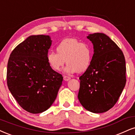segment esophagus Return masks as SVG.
Listing matches in <instances>:
<instances>
[{"mask_svg":"<svg viewBox=\"0 0 135 135\" xmlns=\"http://www.w3.org/2000/svg\"><path fill=\"white\" fill-rule=\"evenodd\" d=\"M70 79H71V78L69 77V76H64V81H69Z\"/></svg>","mask_w":135,"mask_h":135,"instance_id":"1","label":"esophagus"}]
</instances>
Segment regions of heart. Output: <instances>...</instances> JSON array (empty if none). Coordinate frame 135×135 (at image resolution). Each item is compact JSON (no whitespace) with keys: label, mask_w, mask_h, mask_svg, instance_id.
Listing matches in <instances>:
<instances>
[{"label":"heart","mask_w":135,"mask_h":135,"mask_svg":"<svg viewBox=\"0 0 135 135\" xmlns=\"http://www.w3.org/2000/svg\"><path fill=\"white\" fill-rule=\"evenodd\" d=\"M56 50L57 53L49 52L47 54V62L54 71L60 70L66 61V73L84 72L92 61L93 52L91 45L75 38L64 39L57 46Z\"/></svg>","instance_id":"b5f03b06"}]
</instances>
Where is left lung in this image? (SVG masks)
<instances>
[{
	"label": "left lung",
	"mask_w": 135,
	"mask_h": 135,
	"mask_svg": "<svg viewBox=\"0 0 135 135\" xmlns=\"http://www.w3.org/2000/svg\"><path fill=\"white\" fill-rule=\"evenodd\" d=\"M94 54L89 67L79 77L78 99L90 112L101 113L114 106L126 84V62L122 51L103 33L89 34Z\"/></svg>",
	"instance_id": "left-lung-1"
}]
</instances>
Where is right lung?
<instances>
[{
    "label": "right lung",
    "instance_id": "right-lung-1",
    "mask_svg": "<svg viewBox=\"0 0 135 135\" xmlns=\"http://www.w3.org/2000/svg\"><path fill=\"white\" fill-rule=\"evenodd\" d=\"M52 44L49 36H31L11 52L7 83L12 95L24 110L44 112L57 97L63 77L50 67L47 54Z\"/></svg>",
    "mask_w": 135,
    "mask_h": 135
}]
</instances>
